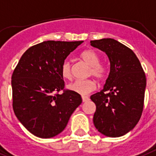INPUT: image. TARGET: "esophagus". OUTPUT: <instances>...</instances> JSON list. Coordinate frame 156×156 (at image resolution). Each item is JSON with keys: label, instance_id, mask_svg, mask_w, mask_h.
Segmentation results:
<instances>
[{"label": "esophagus", "instance_id": "obj_1", "mask_svg": "<svg viewBox=\"0 0 156 156\" xmlns=\"http://www.w3.org/2000/svg\"><path fill=\"white\" fill-rule=\"evenodd\" d=\"M82 102H86L87 101H89V97H87V96H82Z\"/></svg>", "mask_w": 156, "mask_h": 156}]
</instances>
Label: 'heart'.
Wrapping results in <instances>:
<instances>
[{
  "mask_svg": "<svg viewBox=\"0 0 156 156\" xmlns=\"http://www.w3.org/2000/svg\"><path fill=\"white\" fill-rule=\"evenodd\" d=\"M80 58L90 66L88 76H93L99 82H102L107 78V67L100 63L99 56L94 50L86 49L81 53ZM61 74L63 78L67 80H70L73 77L71 64L68 61H65L61 66ZM68 88L75 93L86 95L95 90L96 82L93 79H87L83 81L78 80L69 84Z\"/></svg>",
  "mask_w": 156,
  "mask_h": 156,
  "instance_id": "b5f03b06",
  "label": "heart"
}]
</instances>
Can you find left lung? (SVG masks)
<instances>
[{"label": "left lung", "instance_id": "8db88e82", "mask_svg": "<svg viewBox=\"0 0 156 156\" xmlns=\"http://www.w3.org/2000/svg\"><path fill=\"white\" fill-rule=\"evenodd\" d=\"M108 56L110 74L103 90L90 96L96 105L94 124L102 135L119 137L140 121L144 106L146 75L135 53L112 38L90 41Z\"/></svg>", "mask_w": 156, "mask_h": 156}]
</instances>
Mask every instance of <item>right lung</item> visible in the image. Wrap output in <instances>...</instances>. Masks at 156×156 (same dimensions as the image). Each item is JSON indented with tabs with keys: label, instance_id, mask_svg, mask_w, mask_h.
<instances>
[{
	"label": "right lung",
	"instance_id": "add662e5",
	"mask_svg": "<svg viewBox=\"0 0 156 156\" xmlns=\"http://www.w3.org/2000/svg\"><path fill=\"white\" fill-rule=\"evenodd\" d=\"M82 42L46 41L33 45L13 70L12 109L22 125L37 137L47 139L60 134L82 103L79 94L65 89L61 66Z\"/></svg>",
	"mask_w": 156,
	"mask_h": 156
}]
</instances>
